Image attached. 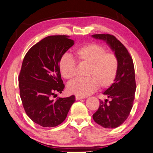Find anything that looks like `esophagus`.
Instances as JSON below:
<instances>
[{
    "label": "esophagus",
    "instance_id": "obj_1",
    "mask_svg": "<svg viewBox=\"0 0 153 153\" xmlns=\"http://www.w3.org/2000/svg\"><path fill=\"white\" fill-rule=\"evenodd\" d=\"M84 98L82 97V96H76V100H79L81 99H83Z\"/></svg>",
    "mask_w": 153,
    "mask_h": 153
}]
</instances>
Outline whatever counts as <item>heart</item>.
<instances>
[{
    "label": "heart",
    "mask_w": 153,
    "mask_h": 153,
    "mask_svg": "<svg viewBox=\"0 0 153 153\" xmlns=\"http://www.w3.org/2000/svg\"><path fill=\"white\" fill-rule=\"evenodd\" d=\"M79 63L87 65L85 78L77 79L68 84L69 93L79 96H87L94 93L98 87L107 89L117 77L119 70V60L114 53L107 52L105 47L97 44H88L75 51ZM58 67L61 76L68 80L74 78L76 62L68 53L59 58Z\"/></svg>",
    "instance_id": "1"
}]
</instances>
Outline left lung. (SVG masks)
Wrapping results in <instances>:
<instances>
[{
	"label": "left lung",
	"instance_id": "left-lung-1",
	"mask_svg": "<svg viewBox=\"0 0 153 153\" xmlns=\"http://www.w3.org/2000/svg\"><path fill=\"white\" fill-rule=\"evenodd\" d=\"M96 39L104 41L117 55L119 70L114 82L103 92L110 101L100 100V106L93 114L94 121L105 128H115L127 119L132 108L136 91L134 67L126 47L114 36L108 34H94Z\"/></svg>",
	"mask_w": 153,
	"mask_h": 153
}]
</instances>
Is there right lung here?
I'll list each match as a JSON object with an SVG mask.
<instances>
[{
    "instance_id": "right-lung-1",
    "label": "right lung",
    "mask_w": 153,
    "mask_h": 153,
    "mask_svg": "<svg viewBox=\"0 0 153 153\" xmlns=\"http://www.w3.org/2000/svg\"><path fill=\"white\" fill-rule=\"evenodd\" d=\"M74 44L68 36H47L34 45L23 59L19 77L21 99L30 119L42 127L61 124L76 101L75 96L52 98L64 89L59 58Z\"/></svg>"
}]
</instances>
